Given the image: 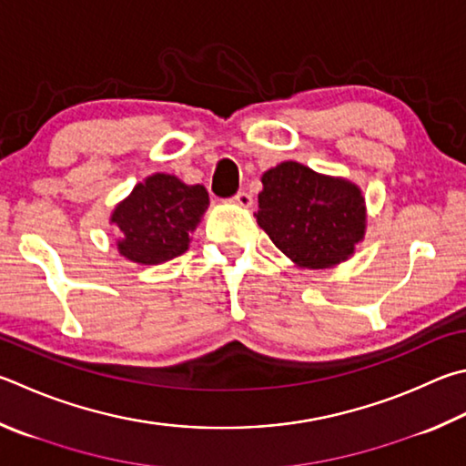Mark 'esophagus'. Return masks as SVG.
Instances as JSON below:
<instances>
[{
    "label": "esophagus",
    "mask_w": 466,
    "mask_h": 466,
    "mask_svg": "<svg viewBox=\"0 0 466 466\" xmlns=\"http://www.w3.org/2000/svg\"><path fill=\"white\" fill-rule=\"evenodd\" d=\"M232 201H234L236 206H240V208H250L252 206V196H250V193H247V191H238L234 196Z\"/></svg>",
    "instance_id": "obj_1"
}]
</instances>
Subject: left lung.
<instances>
[{
	"label": "left lung",
	"instance_id": "obj_1",
	"mask_svg": "<svg viewBox=\"0 0 466 466\" xmlns=\"http://www.w3.org/2000/svg\"><path fill=\"white\" fill-rule=\"evenodd\" d=\"M260 181L257 222L295 267L332 268L365 240L367 204L357 183L298 160H283Z\"/></svg>",
	"mask_w": 466,
	"mask_h": 466
}]
</instances>
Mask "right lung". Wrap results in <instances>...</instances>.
Instances as JSON below:
<instances>
[{
  "instance_id": "obj_1",
  "label": "right lung",
  "mask_w": 466,
  "mask_h": 466,
  "mask_svg": "<svg viewBox=\"0 0 466 466\" xmlns=\"http://www.w3.org/2000/svg\"><path fill=\"white\" fill-rule=\"evenodd\" d=\"M209 196L204 185H187L168 173H152L134 185L109 216L117 252L137 265H163L189 248Z\"/></svg>"
}]
</instances>
